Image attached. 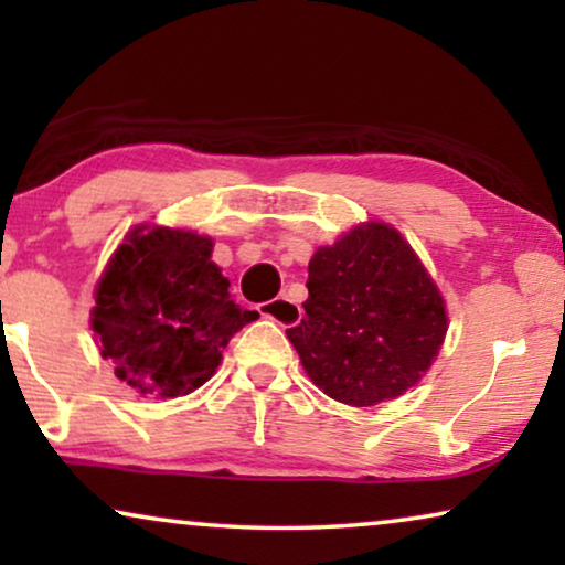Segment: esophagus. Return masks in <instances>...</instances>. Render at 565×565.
<instances>
[{
    "label": "esophagus",
    "mask_w": 565,
    "mask_h": 565,
    "mask_svg": "<svg viewBox=\"0 0 565 565\" xmlns=\"http://www.w3.org/2000/svg\"><path fill=\"white\" fill-rule=\"evenodd\" d=\"M259 313L280 323V327H296L300 321V306L290 298H275L259 306Z\"/></svg>",
    "instance_id": "34e87169"
}]
</instances>
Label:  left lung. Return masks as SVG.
I'll return each instance as SVG.
<instances>
[{
	"instance_id": "left-lung-1",
	"label": "left lung",
	"mask_w": 565,
	"mask_h": 565,
	"mask_svg": "<svg viewBox=\"0 0 565 565\" xmlns=\"http://www.w3.org/2000/svg\"><path fill=\"white\" fill-rule=\"evenodd\" d=\"M306 288V316L288 339L308 377L347 406L406 393L445 342V300L388 223H360L316 249Z\"/></svg>"
}]
</instances>
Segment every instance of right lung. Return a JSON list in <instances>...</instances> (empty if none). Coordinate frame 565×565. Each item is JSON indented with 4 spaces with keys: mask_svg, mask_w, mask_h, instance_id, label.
Instances as JSON below:
<instances>
[{
    "mask_svg": "<svg viewBox=\"0 0 565 565\" xmlns=\"http://www.w3.org/2000/svg\"><path fill=\"white\" fill-rule=\"evenodd\" d=\"M213 238L136 226L99 277L92 331L115 375L151 398H177L211 381L228 339L257 319L231 298L211 262Z\"/></svg>",
    "mask_w": 565,
    "mask_h": 565,
    "instance_id": "right-lung-1",
    "label": "right lung"
}]
</instances>
